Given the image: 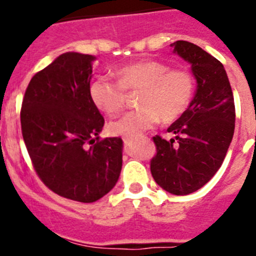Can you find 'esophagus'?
Instances as JSON below:
<instances>
[{
  "instance_id": "obj_1",
  "label": "esophagus",
  "mask_w": 256,
  "mask_h": 256,
  "mask_svg": "<svg viewBox=\"0 0 256 256\" xmlns=\"http://www.w3.org/2000/svg\"><path fill=\"white\" fill-rule=\"evenodd\" d=\"M122 140H124V141H125V142H128V141H130V138H122Z\"/></svg>"
}]
</instances>
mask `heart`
<instances>
[{
	"label": "heart",
	"mask_w": 256,
	"mask_h": 256,
	"mask_svg": "<svg viewBox=\"0 0 256 256\" xmlns=\"http://www.w3.org/2000/svg\"><path fill=\"white\" fill-rule=\"evenodd\" d=\"M118 82L100 76L90 84L89 94L95 106L108 116H116L126 104V92H140L135 112L112 121L114 135L134 138L154 128L160 120L170 124L178 120L192 102L194 78L184 69H171L158 60L128 64L116 72Z\"/></svg>",
	"instance_id": "heart-1"
}]
</instances>
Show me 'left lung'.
<instances>
[{"mask_svg":"<svg viewBox=\"0 0 256 256\" xmlns=\"http://www.w3.org/2000/svg\"><path fill=\"white\" fill-rule=\"evenodd\" d=\"M171 47L190 63L197 92L186 112L167 128L176 135V142L158 135L152 138L156 154L150 168L160 187L186 196L202 188L220 168L234 135L236 105L218 59L187 40H177Z\"/></svg>","mask_w":256,"mask_h":256,"instance_id":"left-lung-1","label":"left lung"}]
</instances>
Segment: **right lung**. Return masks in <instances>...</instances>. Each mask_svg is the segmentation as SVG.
<instances>
[{
	"instance_id": "obj_1",
	"label": "right lung",
	"mask_w": 256,
	"mask_h": 256,
	"mask_svg": "<svg viewBox=\"0 0 256 256\" xmlns=\"http://www.w3.org/2000/svg\"><path fill=\"white\" fill-rule=\"evenodd\" d=\"M95 56L68 52L34 74L20 109L22 136L38 177L68 200L92 203L118 182L122 140L104 126L89 94Z\"/></svg>"
}]
</instances>
